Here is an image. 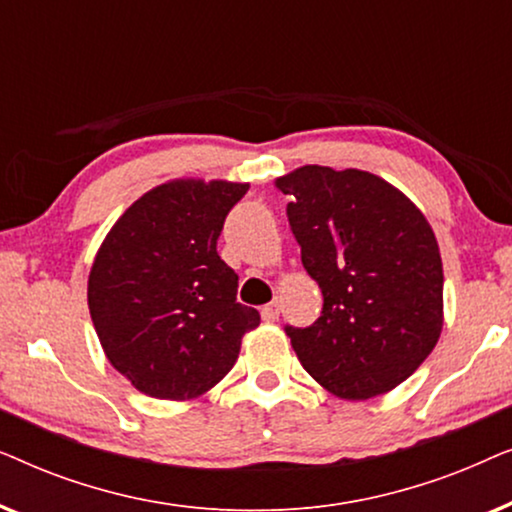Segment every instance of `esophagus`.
<instances>
[{"mask_svg":"<svg viewBox=\"0 0 512 512\" xmlns=\"http://www.w3.org/2000/svg\"><path fill=\"white\" fill-rule=\"evenodd\" d=\"M261 317H263V321H277L279 319V300H272V303H268V305H263V310H261Z\"/></svg>","mask_w":512,"mask_h":512,"instance_id":"1","label":"esophagus"}]
</instances>
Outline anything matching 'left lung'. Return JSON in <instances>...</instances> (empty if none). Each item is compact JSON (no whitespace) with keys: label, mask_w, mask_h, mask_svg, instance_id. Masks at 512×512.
<instances>
[{"label":"left lung","mask_w":512,"mask_h":512,"mask_svg":"<svg viewBox=\"0 0 512 512\" xmlns=\"http://www.w3.org/2000/svg\"><path fill=\"white\" fill-rule=\"evenodd\" d=\"M324 307L286 326L293 352L328 394L368 401L422 366L443 331V261L431 223L377 174L303 165L275 179Z\"/></svg>","instance_id":"left-lung-1"}]
</instances>
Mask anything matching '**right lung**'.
Returning a JSON list of instances; mask_svg holds the SVG:
<instances>
[{
	"label": "right lung",
	"instance_id": "obj_1",
	"mask_svg": "<svg viewBox=\"0 0 512 512\" xmlns=\"http://www.w3.org/2000/svg\"><path fill=\"white\" fill-rule=\"evenodd\" d=\"M249 184L170 179L137 198L104 237L88 275V310L111 366L137 391L193 401L235 366L261 324L237 303V275L216 251Z\"/></svg>",
	"mask_w": 512,
	"mask_h": 512
}]
</instances>
